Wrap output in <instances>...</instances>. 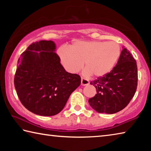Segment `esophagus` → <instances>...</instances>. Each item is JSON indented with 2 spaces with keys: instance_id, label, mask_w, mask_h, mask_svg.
Segmentation results:
<instances>
[{
  "instance_id": "esophagus-1",
  "label": "esophagus",
  "mask_w": 151,
  "mask_h": 151,
  "mask_svg": "<svg viewBox=\"0 0 151 151\" xmlns=\"http://www.w3.org/2000/svg\"><path fill=\"white\" fill-rule=\"evenodd\" d=\"M89 85L88 81H87L86 79L84 78H81V85L82 86H86V85Z\"/></svg>"
}]
</instances>
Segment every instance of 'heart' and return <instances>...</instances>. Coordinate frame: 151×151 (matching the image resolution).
Wrapping results in <instances>:
<instances>
[{
  "instance_id": "1",
  "label": "heart",
  "mask_w": 151,
  "mask_h": 151,
  "mask_svg": "<svg viewBox=\"0 0 151 151\" xmlns=\"http://www.w3.org/2000/svg\"><path fill=\"white\" fill-rule=\"evenodd\" d=\"M58 54L69 73L78 72L83 63L86 75L100 78L115 66L121 55V46L114 41H76L69 48H60Z\"/></svg>"
}]
</instances>
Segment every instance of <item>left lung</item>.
Segmentation results:
<instances>
[{
  "mask_svg": "<svg viewBox=\"0 0 151 151\" xmlns=\"http://www.w3.org/2000/svg\"><path fill=\"white\" fill-rule=\"evenodd\" d=\"M137 83V62L129 50L123 47L116 65L111 72L91 81L97 93L89 99V104L99 113L121 111L134 96Z\"/></svg>",
  "mask_w": 151,
  "mask_h": 151,
  "instance_id": "1",
  "label": "left lung"
}]
</instances>
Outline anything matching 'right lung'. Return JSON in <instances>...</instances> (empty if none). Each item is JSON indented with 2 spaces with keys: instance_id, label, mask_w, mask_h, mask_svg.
<instances>
[{
  "instance_id": "right-lung-1",
  "label": "right lung",
  "mask_w": 151,
  "mask_h": 151,
  "mask_svg": "<svg viewBox=\"0 0 151 151\" xmlns=\"http://www.w3.org/2000/svg\"><path fill=\"white\" fill-rule=\"evenodd\" d=\"M51 40L32 43L18 60L14 84L20 101L38 115L53 116L62 111L81 76L67 73Z\"/></svg>"
}]
</instances>
